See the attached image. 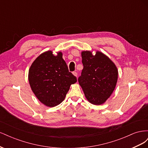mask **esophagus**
I'll list each match as a JSON object with an SVG mask.
<instances>
[{
  "mask_svg": "<svg viewBox=\"0 0 148 148\" xmlns=\"http://www.w3.org/2000/svg\"><path fill=\"white\" fill-rule=\"evenodd\" d=\"M73 74L75 76V77H77V75H78L77 72H76V71H73Z\"/></svg>",
  "mask_w": 148,
  "mask_h": 148,
  "instance_id": "1",
  "label": "esophagus"
}]
</instances>
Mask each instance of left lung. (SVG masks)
<instances>
[{"label": "left lung", "instance_id": "left-lung-1", "mask_svg": "<svg viewBox=\"0 0 148 148\" xmlns=\"http://www.w3.org/2000/svg\"><path fill=\"white\" fill-rule=\"evenodd\" d=\"M83 69L78 80L86 99L95 105H101L110 96L116 86L118 70L108 57L97 51L82 52Z\"/></svg>", "mask_w": 148, "mask_h": 148}]
</instances>
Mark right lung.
Listing matches in <instances>:
<instances>
[{
  "mask_svg": "<svg viewBox=\"0 0 148 148\" xmlns=\"http://www.w3.org/2000/svg\"><path fill=\"white\" fill-rule=\"evenodd\" d=\"M28 79L33 92L42 104L54 107L63 101L77 77L70 72L62 52L49 51L36 58L29 70Z\"/></svg>",
  "mask_w": 148,
  "mask_h": 148,
  "instance_id": "obj_1",
  "label": "right lung"
}]
</instances>
